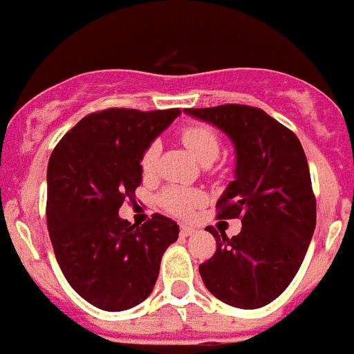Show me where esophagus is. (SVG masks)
I'll list each match as a JSON object with an SVG mask.
<instances>
[{"instance_id": "1", "label": "esophagus", "mask_w": 354, "mask_h": 354, "mask_svg": "<svg viewBox=\"0 0 354 354\" xmlns=\"http://www.w3.org/2000/svg\"><path fill=\"white\" fill-rule=\"evenodd\" d=\"M195 233V227L192 226H180V236H189Z\"/></svg>"}]
</instances>
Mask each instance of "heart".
<instances>
[{
    "instance_id": "1",
    "label": "heart",
    "mask_w": 354,
    "mask_h": 354,
    "mask_svg": "<svg viewBox=\"0 0 354 354\" xmlns=\"http://www.w3.org/2000/svg\"><path fill=\"white\" fill-rule=\"evenodd\" d=\"M180 141L192 151V156L201 160V162H204V165L213 162V160L217 159L218 151H221V141H218L217 133L209 127H204V124H192V127L184 128L180 131ZM157 157H159V145L151 142V145L146 146L141 156L142 174H153ZM159 201L160 206L166 212L179 215V217H186L197 206L204 203V194L194 188L168 186L166 189H162Z\"/></svg>"
}]
</instances>
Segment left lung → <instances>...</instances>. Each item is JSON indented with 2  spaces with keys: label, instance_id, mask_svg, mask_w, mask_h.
<instances>
[{
  "label": "left lung",
  "instance_id": "8db88e82",
  "mask_svg": "<svg viewBox=\"0 0 354 354\" xmlns=\"http://www.w3.org/2000/svg\"><path fill=\"white\" fill-rule=\"evenodd\" d=\"M235 145V180L217 203V218H241L239 235L217 241L212 259L198 266L213 297L233 308L257 309L275 300L295 279L315 226L317 198L304 148L293 131L248 104L186 108Z\"/></svg>",
  "mask_w": 354,
  "mask_h": 354
}]
</instances>
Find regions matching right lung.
<instances>
[{"label":"right lung","mask_w":354,"mask_h":354,"mask_svg":"<svg viewBox=\"0 0 354 354\" xmlns=\"http://www.w3.org/2000/svg\"><path fill=\"white\" fill-rule=\"evenodd\" d=\"M179 108L88 113L57 142L46 170V224L68 284L104 311H124L150 297L166 248L179 226L151 215L142 226L119 217L142 180L141 156Z\"/></svg>","instance_id":"1"}]
</instances>
